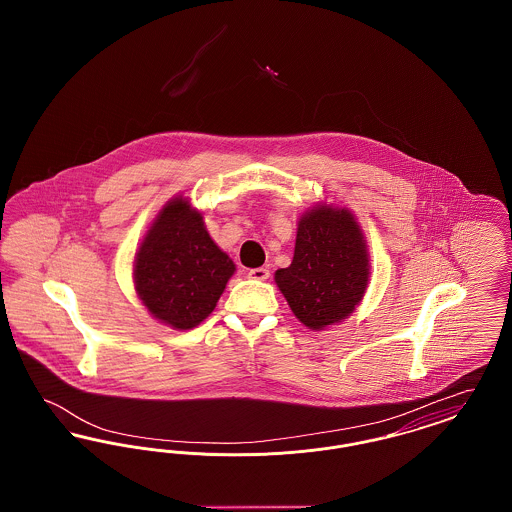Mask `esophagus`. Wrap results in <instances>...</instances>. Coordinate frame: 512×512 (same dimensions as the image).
<instances>
[{"instance_id": "34e87169", "label": "esophagus", "mask_w": 512, "mask_h": 512, "mask_svg": "<svg viewBox=\"0 0 512 512\" xmlns=\"http://www.w3.org/2000/svg\"><path fill=\"white\" fill-rule=\"evenodd\" d=\"M247 276H249L251 280L263 282V280H267L268 276H270V272H268V268L265 267L251 268V270L247 272Z\"/></svg>"}]
</instances>
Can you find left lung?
Masks as SVG:
<instances>
[{"label":"left lung","instance_id":"1","mask_svg":"<svg viewBox=\"0 0 512 512\" xmlns=\"http://www.w3.org/2000/svg\"><path fill=\"white\" fill-rule=\"evenodd\" d=\"M363 230L345 207L317 205L297 222L292 265L274 274L293 315L311 330L349 317L368 286Z\"/></svg>","mask_w":512,"mask_h":512}]
</instances>
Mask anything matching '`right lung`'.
Here are the masks:
<instances>
[{
  "mask_svg": "<svg viewBox=\"0 0 512 512\" xmlns=\"http://www.w3.org/2000/svg\"><path fill=\"white\" fill-rule=\"evenodd\" d=\"M234 272L236 265L213 242L201 213L176 195L151 222L132 274L151 317L174 330H192L215 311Z\"/></svg>",
  "mask_w": 512,
  "mask_h": 512,
  "instance_id": "1",
  "label": "right lung"
}]
</instances>
